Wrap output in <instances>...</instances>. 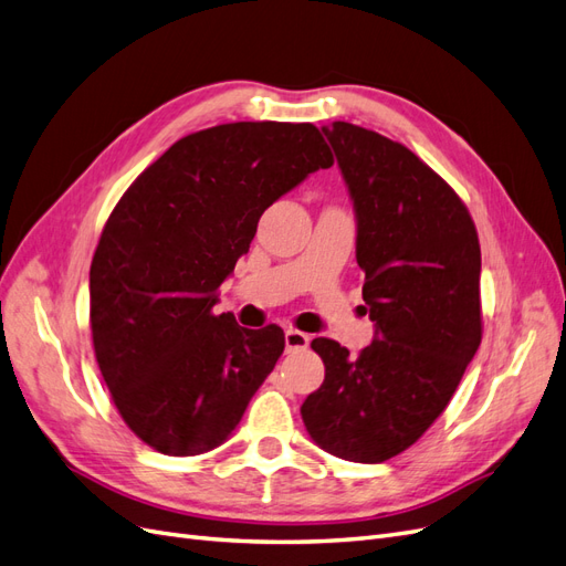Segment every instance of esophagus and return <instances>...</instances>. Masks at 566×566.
<instances>
[{"label":"esophagus","instance_id":"34e87169","mask_svg":"<svg viewBox=\"0 0 566 566\" xmlns=\"http://www.w3.org/2000/svg\"><path fill=\"white\" fill-rule=\"evenodd\" d=\"M306 345H310V335H304L302 331H295V328L285 331V349H287V352L304 349Z\"/></svg>","mask_w":566,"mask_h":566}]
</instances>
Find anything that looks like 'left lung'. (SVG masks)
Instances as JSON below:
<instances>
[{
  "mask_svg": "<svg viewBox=\"0 0 566 566\" xmlns=\"http://www.w3.org/2000/svg\"><path fill=\"white\" fill-rule=\"evenodd\" d=\"M323 132L354 202L375 337L358 356L316 337L325 380L300 410L323 451L382 462L441 416L479 349L482 250L465 205L416 153L349 123Z\"/></svg>",
  "mask_w": 566,
  "mask_h": 566,
  "instance_id": "8db88e82",
  "label": "left lung"
}]
</instances>
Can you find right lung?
I'll list each match as a JSON object with an SVG mask.
<instances>
[{
  "label": "right lung",
  "mask_w": 566,
  "mask_h": 566,
  "mask_svg": "<svg viewBox=\"0 0 566 566\" xmlns=\"http://www.w3.org/2000/svg\"><path fill=\"white\" fill-rule=\"evenodd\" d=\"M333 153L310 123L188 134L119 198L90 269L94 352L129 430L165 455L224 443L285 347L214 314L269 205Z\"/></svg>",
  "instance_id": "add662e5"
}]
</instances>
